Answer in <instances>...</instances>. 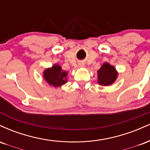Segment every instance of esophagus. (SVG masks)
Here are the masks:
<instances>
[{
	"label": "esophagus",
	"instance_id": "34e87169",
	"mask_svg": "<svg viewBox=\"0 0 150 150\" xmlns=\"http://www.w3.org/2000/svg\"><path fill=\"white\" fill-rule=\"evenodd\" d=\"M79 66H80V67H82V66H84V65H83V64H82V63H80V64L79 65Z\"/></svg>",
	"mask_w": 150,
	"mask_h": 150
}]
</instances>
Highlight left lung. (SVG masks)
Segmentation results:
<instances>
[{
    "label": "left lung",
    "mask_w": 150,
    "mask_h": 150,
    "mask_svg": "<svg viewBox=\"0 0 150 150\" xmlns=\"http://www.w3.org/2000/svg\"><path fill=\"white\" fill-rule=\"evenodd\" d=\"M98 83L100 85H111L118 77L116 68L108 63H104L97 71Z\"/></svg>",
    "instance_id": "1"
}]
</instances>
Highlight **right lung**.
<instances>
[{"mask_svg":"<svg viewBox=\"0 0 150 150\" xmlns=\"http://www.w3.org/2000/svg\"><path fill=\"white\" fill-rule=\"evenodd\" d=\"M68 73L62 70L61 67L55 64L52 68H47L44 72V77L49 85L54 87H61L67 82Z\"/></svg>","mask_w":150,"mask_h":150,"instance_id":"1","label":"right lung"}]
</instances>
